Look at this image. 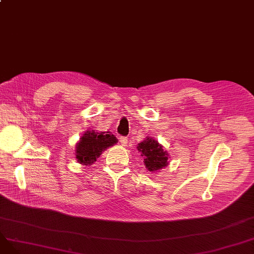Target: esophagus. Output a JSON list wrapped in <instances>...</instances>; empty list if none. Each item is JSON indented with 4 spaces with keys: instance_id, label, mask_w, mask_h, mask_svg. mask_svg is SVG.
<instances>
[{
    "instance_id": "esophagus-1",
    "label": "esophagus",
    "mask_w": 254,
    "mask_h": 254,
    "mask_svg": "<svg viewBox=\"0 0 254 254\" xmlns=\"http://www.w3.org/2000/svg\"><path fill=\"white\" fill-rule=\"evenodd\" d=\"M119 142L122 143L123 145H127V137H124V136H120V137H119Z\"/></svg>"
}]
</instances>
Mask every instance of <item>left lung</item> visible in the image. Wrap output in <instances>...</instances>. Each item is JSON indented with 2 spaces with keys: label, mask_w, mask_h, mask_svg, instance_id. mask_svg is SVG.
Here are the masks:
<instances>
[{
  "label": "left lung",
  "mask_w": 254,
  "mask_h": 254,
  "mask_svg": "<svg viewBox=\"0 0 254 254\" xmlns=\"http://www.w3.org/2000/svg\"><path fill=\"white\" fill-rule=\"evenodd\" d=\"M138 150L144 156L145 166L150 172L157 171L168 165V153L152 138H146L138 144Z\"/></svg>",
  "instance_id": "obj_1"
}]
</instances>
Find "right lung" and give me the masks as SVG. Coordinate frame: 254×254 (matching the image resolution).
Instances as JSON below:
<instances>
[{
    "instance_id": "1",
    "label": "right lung",
    "mask_w": 254,
    "mask_h": 254,
    "mask_svg": "<svg viewBox=\"0 0 254 254\" xmlns=\"http://www.w3.org/2000/svg\"><path fill=\"white\" fill-rule=\"evenodd\" d=\"M116 143V137L109 131H86L76 146V158L80 164L91 165L97 161L102 151Z\"/></svg>"
}]
</instances>
